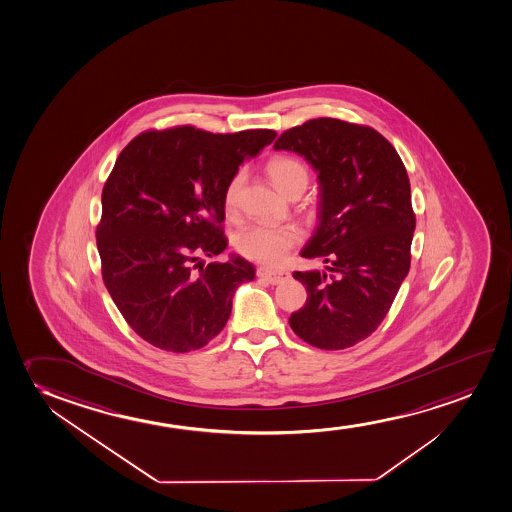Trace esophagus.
I'll return each instance as SVG.
<instances>
[{"label":"esophagus","mask_w":512,"mask_h":512,"mask_svg":"<svg viewBox=\"0 0 512 512\" xmlns=\"http://www.w3.org/2000/svg\"><path fill=\"white\" fill-rule=\"evenodd\" d=\"M257 276L267 279L271 285H278V283H283L286 279H290L288 271H274V269H267V267H259L257 269Z\"/></svg>","instance_id":"34e87169"}]
</instances>
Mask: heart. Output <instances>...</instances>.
<instances>
[{
    "label": "heart",
    "mask_w": 512,
    "mask_h": 512,
    "mask_svg": "<svg viewBox=\"0 0 512 512\" xmlns=\"http://www.w3.org/2000/svg\"><path fill=\"white\" fill-rule=\"evenodd\" d=\"M267 173L281 193L290 196L295 191H304L309 182V170L302 161L293 156H276L267 163ZM245 184V173H234L227 182L224 191V208L227 215H236L239 206V194ZM302 231L293 224L276 226V224H252L239 231L236 236V248L246 259L276 264L300 243Z\"/></svg>",
    "instance_id": "obj_1"
}]
</instances>
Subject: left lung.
<instances>
[{"mask_svg":"<svg viewBox=\"0 0 512 512\" xmlns=\"http://www.w3.org/2000/svg\"><path fill=\"white\" fill-rule=\"evenodd\" d=\"M318 172L319 224L300 255L326 271H295L306 306L290 316L300 339L326 351L372 335L410 271L415 231L405 165L377 130L333 118L309 120L279 135Z\"/></svg>","mask_w":512,"mask_h":512,"instance_id":"1","label":"left lung"}]
</instances>
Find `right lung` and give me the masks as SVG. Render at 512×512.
<instances>
[{
  "label": "right lung",
  "mask_w": 512,
  "mask_h": 512,
  "mask_svg": "<svg viewBox=\"0 0 512 512\" xmlns=\"http://www.w3.org/2000/svg\"><path fill=\"white\" fill-rule=\"evenodd\" d=\"M274 130L210 133L153 130L121 151L102 189L97 248L102 279L133 332L158 349L189 352L226 326L241 283L255 278L224 252V191L241 163L269 146Z\"/></svg>",
  "instance_id": "1"
}]
</instances>
